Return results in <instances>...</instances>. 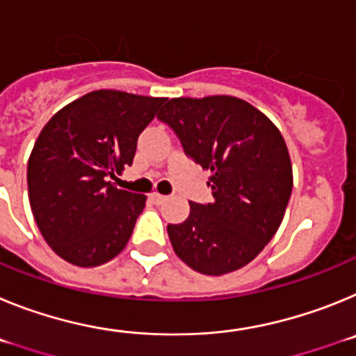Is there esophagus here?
I'll return each instance as SVG.
<instances>
[{"label": "esophagus", "instance_id": "esophagus-1", "mask_svg": "<svg viewBox=\"0 0 356 356\" xmlns=\"http://www.w3.org/2000/svg\"><path fill=\"white\" fill-rule=\"evenodd\" d=\"M149 197H151V201L155 203V205H162L163 201L168 200V196H162V194H159V193H153Z\"/></svg>", "mask_w": 356, "mask_h": 356}]
</instances>
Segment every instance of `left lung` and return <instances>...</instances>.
<instances>
[{
  "instance_id": "left-lung-1",
  "label": "left lung",
  "mask_w": 356,
  "mask_h": 356,
  "mask_svg": "<svg viewBox=\"0 0 356 356\" xmlns=\"http://www.w3.org/2000/svg\"><path fill=\"white\" fill-rule=\"evenodd\" d=\"M156 118L172 128L185 155L210 169L212 203L191 201L168 225L175 253L201 275L237 271L266 248L292 193L287 144L260 110L234 96L175 97Z\"/></svg>"
}]
</instances>
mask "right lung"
I'll use <instances>...</instances> for the list:
<instances>
[{"label":"right lung","mask_w":356,"mask_h":356,"mask_svg":"<svg viewBox=\"0 0 356 356\" xmlns=\"http://www.w3.org/2000/svg\"><path fill=\"white\" fill-rule=\"evenodd\" d=\"M165 97L94 90L48 121L28 160V196L44 241L69 264L96 267L128 244L144 194L110 184Z\"/></svg>","instance_id":"1"}]
</instances>
